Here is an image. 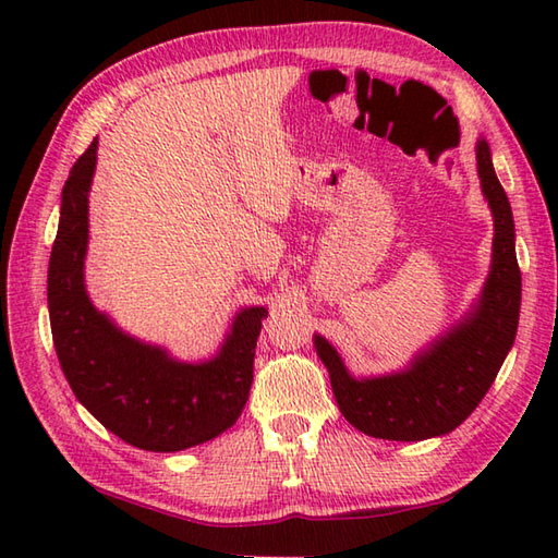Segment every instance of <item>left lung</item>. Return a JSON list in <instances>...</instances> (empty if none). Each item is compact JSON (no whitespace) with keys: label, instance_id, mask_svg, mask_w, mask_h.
I'll return each mask as SVG.
<instances>
[{"label":"left lung","instance_id":"obj_1","mask_svg":"<svg viewBox=\"0 0 558 558\" xmlns=\"http://www.w3.org/2000/svg\"><path fill=\"white\" fill-rule=\"evenodd\" d=\"M477 170L494 213V264L477 310L465 324L436 340L408 372L364 381H354L324 338L314 340L340 412L366 436L422 441L453 432L487 396L513 345L520 316L513 213L494 172L487 141L477 144Z\"/></svg>","mask_w":558,"mask_h":558}]
</instances>
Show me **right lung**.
<instances>
[{
	"instance_id": "1",
	"label": "right lung",
	"mask_w": 558,
	"mask_h": 558,
	"mask_svg": "<svg viewBox=\"0 0 558 558\" xmlns=\"http://www.w3.org/2000/svg\"><path fill=\"white\" fill-rule=\"evenodd\" d=\"M98 138L74 162L47 270V304L59 364L74 396L105 429L153 453L210 441L240 417L254 381L264 306L244 310L216 360L180 364L117 330L83 288L88 189Z\"/></svg>"
}]
</instances>
